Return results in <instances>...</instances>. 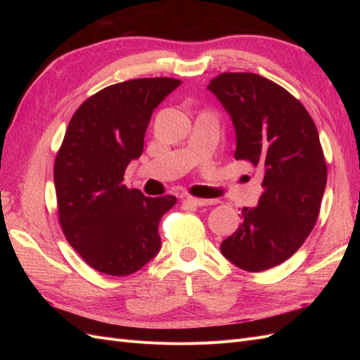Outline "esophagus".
Listing matches in <instances>:
<instances>
[{"mask_svg": "<svg viewBox=\"0 0 360 360\" xmlns=\"http://www.w3.org/2000/svg\"><path fill=\"white\" fill-rule=\"evenodd\" d=\"M186 201L193 205H197V207H205V205H212L216 202L214 200H202V198H195V197H186Z\"/></svg>", "mask_w": 360, "mask_h": 360, "instance_id": "esophagus-1", "label": "esophagus"}]
</instances>
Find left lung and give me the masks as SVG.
<instances>
[{
    "label": "left lung",
    "mask_w": 360,
    "mask_h": 360,
    "mask_svg": "<svg viewBox=\"0 0 360 360\" xmlns=\"http://www.w3.org/2000/svg\"><path fill=\"white\" fill-rule=\"evenodd\" d=\"M207 89L231 117L234 158L264 174L257 207H243L221 252L246 271H263L288 259L317 222L328 180L317 127L296 97L259 75L222 73Z\"/></svg>",
    "instance_id": "1"
}]
</instances>
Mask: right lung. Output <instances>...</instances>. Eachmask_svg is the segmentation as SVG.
Listing matches in <instances>:
<instances>
[{"mask_svg":"<svg viewBox=\"0 0 360 360\" xmlns=\"http://www.w3.org/2000/svg\"><path fill=\"white\" fill-rule=\"evenodd\" d=\"M181 84L172 78L120 82L89 97L68 126L53 165L58 217L85 263L132 275L160 250L159 222L177 198L127 189V165L143 155L150 118Z\"/></svg>","mask_w":360,"mask_h":360,"instance_id":"1","label":"right lung"}]
</instances>
